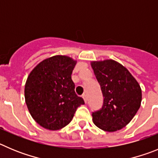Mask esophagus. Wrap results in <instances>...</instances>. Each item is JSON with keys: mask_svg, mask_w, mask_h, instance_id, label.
<instances>
[{"mask_svg": "<svg viewBox=\"0 0 158 158\" xmlns=\"http://www.w3.org/2000/svg\"><path fill=\"white\" fill-rule=\"evenodd\" d=\"M82 98H83V100H84L85 103H86V102H87V98H86V94L82 95Z\"/></svg>", "mask_w": 158, "mask_h": 158, "instance_id": "1", "label": "esophagus"}]
</instances>
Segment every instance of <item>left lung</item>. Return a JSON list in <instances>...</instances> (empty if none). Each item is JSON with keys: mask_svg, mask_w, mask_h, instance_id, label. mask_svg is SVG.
I'll return each instance as SVG.
<instances>
[{"mask_svg": "<svg viewBox=\"0 0 158 158\" xmlns=\"http://www.w3.org/2000/svg\"><path fill=\"white\" fill-rule=\"evenodd\" d=\"M104 97L102 109L93 113L97 127L116 131L128 124L141 106L142 89L124 66L114 60L90 62Z\"/></svg>", "mask_w": 158, "mask_h": 158, "instance_id": "8db88e82", "label": "left lung"}]
</instances>
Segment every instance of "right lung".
Masks as SVG:
<instances>
[{
  "label": "right lung",
  "mask_w": 158,
  "mask_h": 158,
  "mask_svg": "<svg viewBox=\"0 0 158 158\" xmlns=\"http://www.w3.org/2000/svg\"><path fill=\"white\" fill-rule=\"evenodd\" d=\"M76 60L63 55L43 60L29 74L24 95L34 120L50 131L63 128L72 121L76 109L84 104L75 92L72 73Z\"/></svg>",
  "instance_id": "1"
}]
</instances>
